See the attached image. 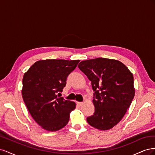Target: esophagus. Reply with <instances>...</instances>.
I'll return each instance as SVG.
<instances>
[{"label": "esophagus", "mask_w": 155, "mask_h": 155, "mask_svg": "<svg viewBox=\"0 0 155 155\" xmlns=\"http://www.w3.org/2000/svg\"><path fill=\"white\" fill-rule=\"evenodd\" d=\"M78 104L79 106H81V105H82L83 104V102H78Z\"/></svg>", "instance_id": "1"}]
</instances>
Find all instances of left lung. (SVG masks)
I'll use <instances>...</instances> for the list:
<instances>
[{
  "instance_id": "1",
  "label": "left lung",
  "mask_w": 155,
  "mask_h": 155,
  "mask_svg": "<svg viewBox=\"0 0 155 155\" xmlns=\"http://www.w3.org/2000/svg\"><path fill=\"white\" fill-rule=\"evenodd\" d=\"M78 68L91 81L94 112L88 124L101 130L118 124L132 102L135 89L133 75L118 60L96 58L81 61Z\"/></svg>"
}]
</instances>
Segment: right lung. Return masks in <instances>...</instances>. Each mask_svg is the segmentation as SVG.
<instances>
[{"label":"right lung","instance_id":"obj_1","mask_svg":"<svg viewBox=\"0 0 155 155\" xmlns=\"http://www.w3.org/2000/svg\"><path fill=\"white\" fill-rule=\"evenodd\" d=\"M79 60L46 59L35 62L24 74L22 96L32 118L42 128L56 131L63 128L76 103L57 94L66 85L68 75Z\"/></svg>","mask_w":155,"mask_h":155}]
</instances>
